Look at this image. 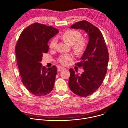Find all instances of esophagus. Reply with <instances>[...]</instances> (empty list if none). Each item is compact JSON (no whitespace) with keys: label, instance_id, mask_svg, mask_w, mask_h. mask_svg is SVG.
I'll use <instances>...</instances> for the list:
<instances>
[{"label":"esophagus","instance_id":"obj_1","mask_svg":"<svg viewBox=\"0 0 128 128\" xmlns=\"http://www.w3.org/2000/svg\"><path fill=\"white\" fill-rule=\"evenodd\" d=\"M64 69H65V68L62 67H59L58 70V71H62V70H63Z\"/></svg>","mask_w":128,"mask_h":128}]
</instances>
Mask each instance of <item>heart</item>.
<instances>
[{
  "label": "heart",
  "mask_w": 128,
  "mask_h": 128,
  "mask_svg": "<svg viewBox=\"0 0 128 128\" xmlns=\"http://www.w3.org/2000/svg\"><path fill=\"white\" fill-rule=\"evenodd\" d=\"M82 37V33L78 30L70 29L65 31L61 35L62 38L68 44L72 45L75 52L78 54H82L87 46L86 40ZM56 45V39L52 38L49 44V47L54 49ZM74 58L71 54H63L58 58L57 62L62 65H66L68 61Z\"/></svg>",
  "instance_id": "heart-1"
}]
</instances>
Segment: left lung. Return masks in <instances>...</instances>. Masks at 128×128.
<instances>
[{"label": "left lung", "instance_id": "8db88e82", "mask_svg": "<svg viewBox=\"0 0 128 128\" xmlns=\"http://www.w3.org/2000/svg\"><path fill=\"white\" fill-rule=\"evenodd\" d=\"M70 27L84 30L89 37L80 62L75 64L82 67L84 71L79 76L70 68L68 83L73 93L80 97H87L94 93L103 82L107 71L108 51L101 32L92 23L82 20Z\"/></svg>", "mask_w": 128, "mask_h": 128}]
</instances>
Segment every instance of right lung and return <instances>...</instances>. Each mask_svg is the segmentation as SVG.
Masks as SVG:
<instances>
[{"instance_id":"obj_1","label":"right lung","mask_w":128,"mask_h":128,"mask_svg":"<svg viewBox=\"0 0 128 128\" xmlns=\"http://www.w3.org/2000/svg\"><path fill=\"white\" fill-rule=\"evenodd\" d=\"M59 32L50 26L34 23L21 32L15 48L16 56L21 81L32 94L46 96L54 88L57 69L53 65L42 67L44 54L48 50V40Z\"/></svg>"}]
</instances>
